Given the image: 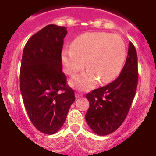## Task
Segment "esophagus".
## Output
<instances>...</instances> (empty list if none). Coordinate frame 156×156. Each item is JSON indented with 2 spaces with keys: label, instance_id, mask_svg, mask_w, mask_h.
Returning <instances> with one entry per match:
<instances>
[{
  "label": "esophagus",
  "instance_id": "obj_1",
  "mask_svg": "<svg viewBox=\"0 0 156 156\" xmlns=\"http://www.w3.org/2000/svg\"><path fill=\"white\" fill-rule=\"evenodd\" d=\"M75 95H76V98H80V97H82V96H83L82 94L79 93V92H76Z\"/></svg>",
  "mask_w": 156,
  "mask_h": 156
}]
</instances>
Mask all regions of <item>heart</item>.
I'll return each instance as SVG.
<instances>
[{"label":"heart","instance_id":"obj_1","mask_svg":"<svg viewBox=\"0 0 156 156\" xmlns=\"http://www.w3.org/2000/svg\"><path fill=\"white\" fill-rule=\"evenodd\" d=\"M126 56V45L119 36L94 32L79 36L72 48H64L62 62L65 73L69 76L81 71L86 62L87 71L73 77L70 84L80 90H89L98 80L101 84L113 80L120 73Z\"/></svg>","mask_w":156,"mask_h":156}]
</instances>
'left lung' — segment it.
Returning a JSON list of instances; mask_svg holds the SVG:
<instances>
[{
    "label": "left lung",
    "mask_w": 156,
    "mask_h": 156,
    "mask_svg": "<svg viewBox=\"0 0 156 156\" xmlns=\"http://www.w3.org/2000/svg\"><path fill=\"white\" fill-rule=\"evenodd\" d=\"M137 82V51L129 42L126 63L119 76L108 84L86 94L90 106L85 119L95 133L108 135L121 126L133 102Z\"/></svg>",
    "instance_id": "obj_1"
}]
</instances>
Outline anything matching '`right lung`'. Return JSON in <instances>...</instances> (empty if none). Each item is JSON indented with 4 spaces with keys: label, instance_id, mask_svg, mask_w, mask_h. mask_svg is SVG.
<instances>
[{
    "label": "right lung",
    "instance_id": "1",
    "mask_svg": "<svg viewBox=\"0 0 156 156\" xmlns=\"http://www.w3.org/2000/svg\"><path fill=\"white\" fill-rule=\"evenodd\" d=\"M67 30L48 25L25 45L20 90L30 121L38 130L54 134L62 126L75 101L62 72V51Z\"/></svg>",
    "mask_w": 156,
    "mask_h": 156
}]
</instances>
